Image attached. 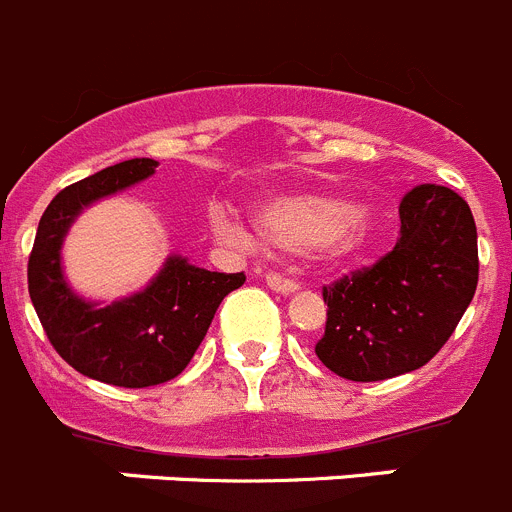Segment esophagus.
Listing matches in <instances>:
<instances>
[{
  "instance_id": "1",
  "label": "esophagus",
  "mask_w": 512,
  "mask_h": 512,
  "mask_svg": "<svg viewBox=\"0 0 512 512\" xmlns=\"http://www.w3.org/2000/svg\"><path fill=\"white\" fill-rule=\"evenodd\" d=\"M266 287H269L271 292H276V294H284V297L299 292L297 281L287 279V276H279V274H266Z\"/></svg>"
}]
</instances>
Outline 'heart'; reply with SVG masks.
<instances>
[{"label": "heart", "instance_id": "b5f03b06", "mask_svg": "<svg viewBox=\"0 0 512 512\" xmlns=\"http://www.w3.org/2000/svg\"><path fill=\"white\" fill-rule=\"evenodd\" d=\"M215 228L225 238L251 243L246 228L225 208L210 213ZM259 236L274 251L304 253L320 251L330 259H353L373 246L381 231V218L368 205H350L332 192H287L264 203L256 213Z\"/></svg>", "mask_w": 512, "mask_h": 512}]
</instances>
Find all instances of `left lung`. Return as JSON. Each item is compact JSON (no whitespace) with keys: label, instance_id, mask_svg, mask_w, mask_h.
<instances>
[{"label":"left lung","instance_id":"8db88e82","mask_svg":"<svg viewBox=\"0 0 512 512\" xmlns=\"http://www.w3.org/2000/svg\"><path fill=\"white\" fill-rule=\"evenodd\" d=\"M401 241L370 269L325 287L327 327L317 358L340 378L386 381L429 363L477 289L470 205L442 185L403 195Z\"/></svg>","mask_w":512,"mask_h":512}]
</instances>
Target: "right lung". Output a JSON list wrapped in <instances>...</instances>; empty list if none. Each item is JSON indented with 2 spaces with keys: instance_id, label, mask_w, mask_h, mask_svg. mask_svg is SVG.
Masks as SVG:
<instances>
[{
  "instance_id": "add662e5",
  "label": "right lung",
  "mask_w": 512,
  "mask_h": 512,
  "mask_svg": "<svg viewBox=\"0 0 512 512\" xmlns=\"http://www.w3.org/2000/svg\"><path fill=\"white\" fill-rule=\"evenodd\" d=\"M159 162L126 159L53 198L37 225L27 264L32 307L60 358L93 381L121 388L167 383L187 368L225 294L246 274H220L170 253L144 289L114 302H96L70 287L63 243L70 225L93 203L111 198L157 172Z\"/></svg>"
}]
</instances>
